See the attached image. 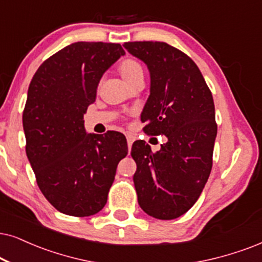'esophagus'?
<instances>
[{"label": "esophagus", "mask_w": 262, "mask_h": 262, "mask_svg": "<svg viewBox=\"0 0 262 262\" xmlns=\"http://www.w3.org/2000/svg\"><path fill=\"white\" fill-rule=\"evenodd\" d=\"M127 142H128V147L130 148L132 145H133V142H134V137H133V135L127 134Z\"/></svg>", "instance_id": "1"}]
</instances>
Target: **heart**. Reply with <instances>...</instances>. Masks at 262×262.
I'll return each instance as SVG.
<instances>
[{
  "instance_id": "obj_1",
  "label": "heart",
  "mask_w": 262,
  "mask_h": 262,
  "mask_svg": "<svg viewBox=\"0 0 262 262\" xmlns=\"http://www.w3.org/2000/svg\"><path fill=\"white\" fill-rule=\"evenodd\" d=\"M120 72L121 75L123 76L125 81L129 83V82L133 81L134 78H137L138 76L142 75V68L137 60H133V59H125V60L121 62Z\"/></svg>"
}]
</instances>
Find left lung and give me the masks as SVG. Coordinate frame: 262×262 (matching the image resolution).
I'll use <instances>...</instances> for the list:
<instances>
[{
  "label": "left lung",
  "mask_w": 262,
  "mask_h": 262,
  "mask_svg": "<svg viewBox=\"0 0 262 262\" xmlns=\"http://www.w3.org/2000/svg\"><path fill=\"white\" fill-rule=\"evenodd\" d=\"M123 47L150 70V97L141 114L145 133L168 138L157 152L142 140L132 146L139 205L156 219H177L200 198L213 167V95L194 61L173 46L138 41Z\"/></svg>",
  "instance_id": "8db88e82"
}]
</instances>
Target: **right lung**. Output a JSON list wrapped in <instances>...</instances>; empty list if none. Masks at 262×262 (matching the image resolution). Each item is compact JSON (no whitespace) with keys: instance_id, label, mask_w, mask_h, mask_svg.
Returning <instances> with one entry per match:
<instances>
[{"instance_id":"add662e5","label":"right lung","mask_w":262,"mask_h":262,"mask_svg":"<svg viewBox=\"0 0 262 262\" xmlns=\"http://www.w3.org/2000/svg\"><path fill=\"white\" fill-rule=\"evenodd\" d=\"M123 54L118 43H72L43 61L30 82L26 155L43 196L62 214L99 213L128 154L123 134H87L83 124L102 74Z\"/></svg>"}]
</instances>
